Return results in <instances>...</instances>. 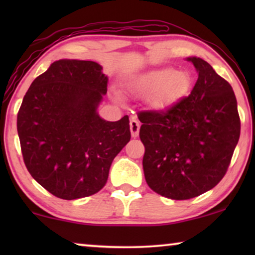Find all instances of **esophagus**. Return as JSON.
<instances>
[{"mask_svg": "<svg viewBox=\"0 0 255 255\" xmlns=\"http://www.w3.org/2000/svg\"><path fill=\"white\" fill-rule=\"evenodd\" d=\"M139 128H140V124H139V122L135 120V118H132L131 122H130V131H131L132 137H133V138L138 137Z\"/></svg>", "mask_w": 255, "mask_h": 255, "instance_id": "1", "label": "esophagus"}]
</instances>
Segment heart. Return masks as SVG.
I'll use <instances>...</instances> for the list:
<instances>
[{
  "instance_id": "heart-1",
  "label": "heart",
  "mask_w": 255,
  "mask_h": 255,
  "mask_svg": "<svg viewBox=\"0 0 255 255\" xmlns=\"http://www.w3.org/2000/svg\"><path fill=\"white\" fill-rule=\"evenodd\" d=\"M175 75L172 71H156L148 73L131 85V90L135 95H148V94H153L158 90L162 89L168 83L173 76ZM181 80H176L175 82L170 83L164 88L160 94L158 100H156V104L159 107L166 106L170 101L179 95L181 92Z\"/></svg>"
}]
</instances>
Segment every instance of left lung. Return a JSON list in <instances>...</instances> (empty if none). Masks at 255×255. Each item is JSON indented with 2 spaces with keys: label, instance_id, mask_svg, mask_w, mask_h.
I'll return each mask as SVG.
<instances>
[{
  "label": "left lung",
  "instance_id": "1",
  "mask_svg": "<svg viewBox=\"0 0 255 255\" xmlns=\"http://www.w3.org/2000/svg\"><path fill=\"white\" fill-rule=\"evenodd\" d=\"M188 60L198 73L190 95L165 110L138 114L145 180L153 191L172 200H189L217 186L240 135L231 85L203 59Z\"/></svg>",
  "mask_w": 255,
  "mask_h": 255
}]
</instances>
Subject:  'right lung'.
Wrapping results in <instances>:
<instances>
[{
  "label": "right lung",
  "instance_id": "obj_1",
  "mask_svg": "<svg viewBox=\"0 0 255 255\" xmlns=\"http://www.w3.org/2000/svg\"><path fill=\"white\" fill-rule=\"evenodd\" d=\"M108 76L94 61H54L34 79L17 115L23 160L31 176L62 200L96 194L111 162L130 141V121L102 120L97 107Z\"/></svg>",
  "mask_w": 255,
  "mask_h": 255
}]
</instances>
